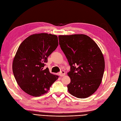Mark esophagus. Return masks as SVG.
Masks as SVG:
<instances>
[{
  "mask_svg": "<svg viewBox=\"0 0 121 121\" xmlns=\"http://www.w3.org/2000/svg\"><path fill=\"white\" fill-rule=\"evenodd\" d=\"M65 72L64 71V70H62V71L59 73L60 77H64L65 76Z\"/></svg>",
  "mask_w": 121,
  "mask_h": 121,
  "instance_id": "1",
  "label": "esophagus"
}]
</instances>
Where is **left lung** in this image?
<instances>
[{"mask_svg": "<svg viewBox=\"0 0 121 121\" xmlns=\"http://www.w3.org/2000/svg\"><path fill=\"white\" fill-rule=\"evenodd\" d=\"M59 44L68 59L70 70L69 92L78 98L92 95L101 85L105 60L97 44L85 35H60Z\"/></svg>", "mask_w": 121, "mask_h": 121, "instance_id": "1", "label": "left lung"}]
</instances>
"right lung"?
<instances>
[{"instance_id":"1","label":"right lung","mask_w":121,"mask_h":121,"mask_svg":"<svg viewBox=\"0 0 121 121\" xmlns=\"http://www.w3.org/2000/svg\"><path fill=\"white\" fill-rule=\"evenodd\" d=\"M59 45L57 36L41 33L32 35L19 45L12 62V71L17 84L33 97L47 93L59 76L43 69L48 57Z\"/></svg>"}]
</instances>
